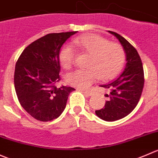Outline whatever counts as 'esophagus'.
I'll return each instance as SVG.
<instances>
[{"label": "esophagus", "instance_id": "obj_1", "mask_svg": "<svg viewBox=\"0 0 158 158\" xmlns=\"http://www.w3.org/2000/svg\"><path fill=\"white\" fill-rule=\"evenodd\" d=\"M84 94H85L87 97H90V96H92V95H93V94H92L90 91H84Z\"/></svg>", "mask_w": 158, "mask_h": 158}]
</instances>
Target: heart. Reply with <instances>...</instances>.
I'll return each instance as SVG.
<instances>
[{"label":"heart","mask_w":158,"mask_h":158,"mask_svg":"<svg viewBox=\"0 0 158 158\" xmlns=\"http://www.w3.org/2000/svg\"><path fill=\"white\" fill-rule=\"evenodd\" d=\"M73 44L77 51L89 55L87 70H77L69 73L66 81L70 85L80 89H87L96 79H112L119 74L125 62V51L121 44L111 43L97 34H86L76 37ZM75 54L69 45H64L58 54L60 65L69 69L74 64Z\"/></svg>","instance_id":"1"}]
</instances>
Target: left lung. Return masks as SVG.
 Listing matches in <instances>:
<instances>
[{
	"label": "left lung",
	"mask_w": 158,
	"mask_h": 158,
	"mask_svg": "<svg viewBox=\"0 0 158 158\" xmlns=\"http://www.w3.org/2000/svg\"><path fill=\"white\" fill-rule=\"evenodd\" d=\"M117 37L126 54L124 71L107 84L100 87L108 90V101L101 110H95L98 118L106 121H114L127 116L136 107L141 96L144 84L143 69L137 50L124 37L108 31Z\"/></svg>",
	"instance_id": "obj_1"
}]
</instances>
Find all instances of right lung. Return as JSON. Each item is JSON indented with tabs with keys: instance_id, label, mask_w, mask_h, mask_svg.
I'll return each instance as SVG.
<instances>
[{
	"instance_id": "right-lung-1",
	"label": "right lung",
	"mask_w": 158,
	"mask_h": 158,
	"mask_svg": "<svg viewBox=\"0 0 158 158\" xmlns=\"http://www.w3.org/2000/svg\"><path fill=\"white\" fill-rule=\"evenodd\" d=\"M77 31L48 34L24 50L15 65V87L18 101L31 116L40 121L58 118L65 109L73 87L60 81L58 54L62 45Z\"/></svg>"
}]
</instances>
